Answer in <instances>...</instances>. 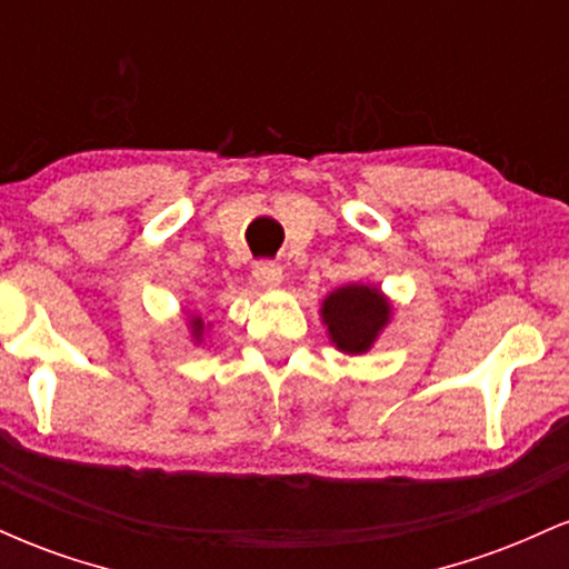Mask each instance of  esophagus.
I'll return each instance as SVG.
<instances>
[{
    "instance_id": "1",
    "label": "esophagus",
    "mask_w": 569,
    "mask_h": 569,
    "mask_svg": "<svg viewBox=\"0 0 569 569\" xmlns=\"http://www.w3.org/2000/svg\"><path fill=\"white\" fill-rule=\"evenodd\" d=\"M253 278H257L259 286H278L283 280V267L276 262H257L253 264Z\"/></svg>"
}]
</instances>
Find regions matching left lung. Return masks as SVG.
<instances>
[{"label": "left lung", "mask_w": 569, "mask_h": 569, "mask_svg": "<svg viewBox=\"0 0 569 569\" xmlns=\"http://www.w3.org/2000/svg\"><path fill=\"white\" fill-rule=\"evenodd\" d=\"M393 307L388 297L375 286L350 283L331 291L321 305L323 326L329 329V339L348 356L369 352L385 326L390 323Z\"/></svg>", "instance_id": "left-lung-1"}]
</instances>
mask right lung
Here are the masks:
<instances>
[{
  "mask_svg": "<svg viewBox=\"0 0 569 569\" xmlns=\"http://www.w3.org/2000/svg\"><path fill=\"white\" fill-rule=\"evenodd\" d=\"M189 329H192V339H194V342H200L202 331H206V323H202L200 316H192V318H189Z\"/></svg>",
  "mask_w": 569,
  "mask_h": 569,
  "instance_id": "obj_1",
  "label": "right lung"
}]
</instances>
